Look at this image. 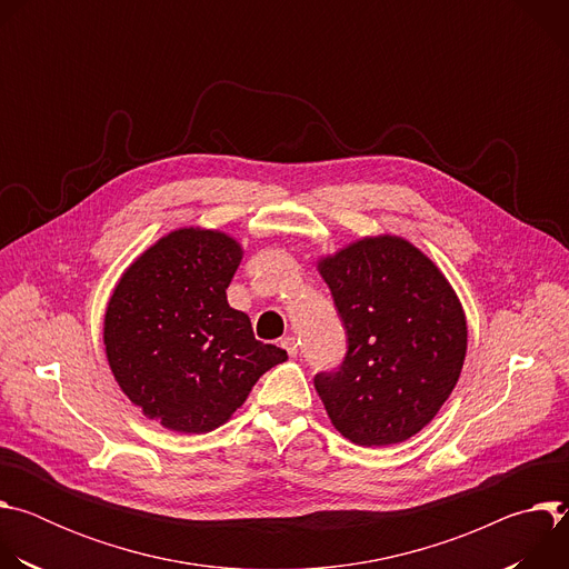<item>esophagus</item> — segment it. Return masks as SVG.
Wrapping results in <instances>:
<instances>
[{
	"label": "esophagus",
	"instance_id": "34e87169",
	"mask_svg": "<svg viewBox=\"0 0 569 569\" xmlns=\"http://www.w3.org/2000/svg\"><path fill=\"white\" fill-rule=\"evenodd\" d=\"M281 347L288 351L290 358H295V356L299 353V342H297V338H292V336L283 338V340H281Z\"/></svg>",
	"mask_w": 569,
	"mask_h": 569
}]
</instances>
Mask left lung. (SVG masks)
<instances>
[{"label":"left lung","instance_id":"left-lung-1","mask_svg":"<svg viewBox=\"0 0 569 569\" xmlns=\"http://www.w3.org/2000/svg\"><path fill=\"white\" fill-rule=\"evenodd\" d=\"M347 353L315 373L333 426L358 446H391L428 426L466 358V317L437 266L396 236L365 238L319 263Z\"/></svg>","mask_w":569,"mask_h":569}]
</instances>
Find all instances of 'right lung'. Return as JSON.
<instances>
[{"label": "right lung", "mask_w": 569, "mask_h": 569, "mask_svg": "<svg viewBox=\"0 0 569 569\" xmlns=\"http://www.w3.org/2000/svg\"><path fill=\"white\" fill-rule=\"evenodd\" d=\"M242 252L220 231L178 229L121 277L106 312V351L126 396L161 426L202 435L222 426L288 353L254 338L227 303Z\"/></svg>", "instance_id": "add662e5"}]
</instances>
